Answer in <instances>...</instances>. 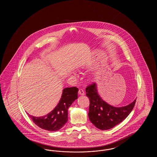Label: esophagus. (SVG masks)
Here are the masks:
<instances>
[{
  "label": "esophagus",
  "instance_id": "34e87169",
  "mask_svg": "<svg viewBox=\"0 0 157 157\" xmlns=\"http://www.w3.org/2000/svg\"><path fill=\"white\" fill-rule=\"evenodd\" d=\"M78 94L81 95H85V92H84V90H82V89H79V91H78Z\"/></svg>",
  "mask_w": 157,
  "mask_h": 157
}]
</instances>
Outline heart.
<instances>
[{"label":"heart","instance_id":"1","mask_svg":"<svg viewBox=\"0 0 157 157\" xmlns=\"http://www.w3.org/2000/svg\"><path fill=\"white\" fill-rule=\"evenodd\" d=\"M71 77H72V78H75L76 75H75V74L74 72H72V73L71 74Z\"/></svg>","mask_w":157,"mask_h":157}]
</instances>
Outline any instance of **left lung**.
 <instances>
[{
  "mask_svg": "<svg viewBox=\"0 0 157 157\" xmlns=\"http://www.w3.org/2000/svg\"><path fill=\"white\" fill-rule=\"evenodd\" d=\"M86 92L90 98V121L101 130L111 129L122 122L132 111L136 102L135 99L129 104L121 107L109 105L100 97L96 83L88 86Z\"/></svg>",
  "mask_w": 157,
  "mask_h": 157,
  "instance_id": "8db88e82",
  "label": "left lung"
}]
</instances>
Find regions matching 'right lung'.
<instances>
[{
  "mask_svg": "<svg viewBox=\"0 0 157 157\" xmlns=\"http://www.w3.org/2000/svg\"><path fill=\"white\" fill-rule=\"evenodd\" d=\"M78 89L76 87L65 88L62 90L59 103L52 111L42 117L27 114L40 128L49 131H58L67 122L68 108L78 98Z\"/></svg>",
  "mask_w": 157,
  "mask_h": 157,
  "instance_id": "right-lung-1",
  "label": "right lung"
}]
</instances>
